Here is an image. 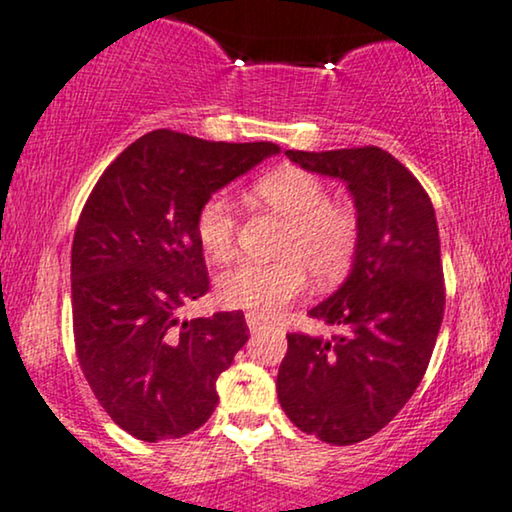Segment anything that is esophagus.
Masks as SVG:
<instances>
[{
	"mask_svg": "<svg viewBox=\"0 0 512 512\" xmlns=\"http://www.w3.org/2000/svg\"><path fill=\"white\" fill-rule=\"evenodd\" d=\"M247 327H249V331H258V329L265 327V320H263V317L254 315V313H249L247 315Z\"/></svg>",
	"mask_w": 512,
	"mask_h": 512,
	"instance_id": "34e87169",
	"label": "esophagus"
}]
</instances>
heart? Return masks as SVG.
Masks as SVG:
<instances>
[{
  "label": "heart",
  "mask_w": 512,
  "mask_h": 512,
  "mask_svg": "<svg viewBox=\"0 0 512 512\" xmlns=\"http://www.w3.org/2000/svg\"><path fill=\"white\" fill-rule=\"evenodd\" d=\"M254 195L289 221L280 254L272 263L242 261L218 277V298L228 308L272 317L305 289L310 275L317 282L338 280L357 249V221L348 209L331 204L320 178L296 167L263 176ZM237 216L228 195H211L195 218L197 240L204 254L225 261L235 249Z\"/></svg>",
  "instance_id": "b5f03b06"
}]
</instances>
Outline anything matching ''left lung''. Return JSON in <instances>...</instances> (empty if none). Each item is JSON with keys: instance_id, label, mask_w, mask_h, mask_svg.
Wrapping results in <instances>:
<instances>
[{"instance_id": "obj_1", "label": "left lung", "mask_w": 512, "mask_h": 512, "mask_svg": "<svg viewBox=\"0 0 512 512\" xmlns=\"http://www.w3.org/2000/svg\"><path fill=\"white\" fill-rule=\"evenodd\" d=\"M284 155L343 181L355 204L348 277L308 313L341 334H287L277 374L289 421L345 447L388 426L426 374L444 315L440 232L421 183L376 145Z\"/></svg>"}]
</instances>
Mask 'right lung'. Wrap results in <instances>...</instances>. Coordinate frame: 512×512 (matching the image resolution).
I'll use <instances>...</instances> for the list:
<instances>
[{
    "label": "right lung",
    "mask_w": 512,
    "mask_h": 512,
    "mask_svg": "<svg viewBox=\"0 0 512 512\" xmlns=\"http://www.w3.org/2000/svg\"><path fill=\"white\" fill-rule=\"evenodd\" d=\"M280 148L157 129L98 178L72 240L79 364L112 421L143 442L176 440L214 414L216 378L247 343L244 315L181 320L209 291L202 202Z\"/></svg>",
    "instance_id": "obj_1"
}]
</instances>
